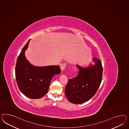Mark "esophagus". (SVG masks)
Instances as JSON below:
<instances>
[{
  "instance_id": "obj_1",
  "label": "esophagus",
  "mask_w": 129,
  "mask_h": 129,
  "mask_svg": "<svg viewBox=\"0 0 129 129\" xmlns=\"http://www.w3.org/2000/svg\"><path fill=\"white\" fill-rule=\"evenodd\" d=\"M66 66V65L65 63H63V64H62L60 65V69L61 70V71H63V70H65Z\"/></svg>"
}]
</instances>
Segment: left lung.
<instances>
[{
	"mask_svg": "<svg viewBox=\"0 0 129 129\" xmlns=\"http://www.w3.org/2000/svg\"><path fill=\"white\" fill-rule=\"evenodd\" d=\"M94 65L85 68L76 65L79 70L77 77L69 79L65 93L68 100L74 104L89 101L96 93L102 80L103 68L101 60L93 58Z\"/></svg>",
	"mask_w": 129,
	"mask_h": 129,
	"instance_id": "left-lung-1",
	"label": "left lung"
}]
</instances>
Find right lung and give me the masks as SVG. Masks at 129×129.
Returning a JSON list of instances; mask_svg holds the SVG:
<instances>
[{
	"instance_id": "obj_1",
	"label": "right lung",
	"mask_w": 129,
	"mask_h": 129,
	"mask_svg": "<svg viewBox=\"0 0 129 129\" xmlns=\"http://www.w3.org/2000/svg\"><path fill=\"white\" fill-rule=\"evenodd\" d=\"M21 51L15 67L18 86L23 94L32 99H38L47 93L52 77L60 73L59 66L38 67L32 65L26 59L25 52L29 42Z\"/></svg>"
}]
</instances>
